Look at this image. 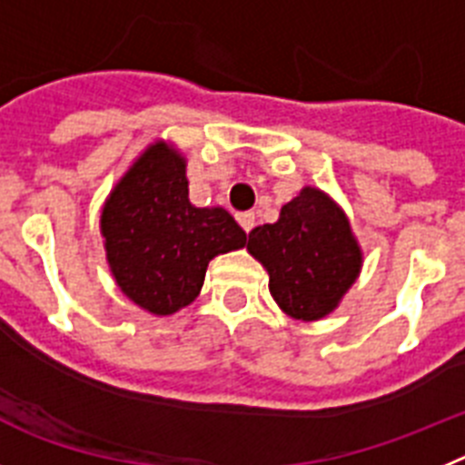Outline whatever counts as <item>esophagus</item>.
I'll use <instances>...</instances> for the list:
<instances>
[{
	"mask_svg": "<svg viewBox=\"0 0 465 465\" xmlns=\"http://www.w3.org/2000/svg\"><path fill=\"white\" fill-rule=\"evenodd\" d=\"M236 220L238 224L243 227V232H250V229L255 227V213H252V210H248V213H238Z\"/></svg>",
	"mask_w": 465,
	"mask_h": 465,
	"instance_id": "34e87169",
	"label": "esophagus"
}]
</instances>
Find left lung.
Segmentation results:
<instances>
[{
  "instance_id": "1",
  "label": "left lung",
  "mask_w": 465,
  "mask_h": 465,
  "mask_svg": "<svg viewBox=\"0 0 465 465\" xmlns=\"http://www.w3.org/2000/svg\"><path fill=\"white\" fill-rule=\"evenodd\" d=\"M248 250L269 272L276 304L297 321L328 316L362 264L344 213L313 187L282 205L278 222L252 229Z\"/></svg>"
}]
</instances>
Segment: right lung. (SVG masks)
Instances as JSON below:
<instances>
[{
  "label": "right lung",
  "mask_w": 465,
  "mask_h": 465,
  "mask_svg": "<svg viewBox=\"0 0 465 465\" xmlns=\"http://www.w3.org/2000/svg\"><path fill=\"white\" fill-rule=\"evenodd\" d=\"M100 227L121 292L154 316L192 304L208 262L245 245L227 210L189 203L184 159L165 143L152 144L116 184Z\"/></svg>",
  "instance_id": "right-lung-1"
}]
</instances>
